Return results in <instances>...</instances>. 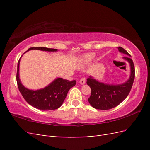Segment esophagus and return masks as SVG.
<instances>
[{"instance_id":"34e87169","label":"esophagus","mask_w":150,"mask_h":150,"mask_svg":"<svg viewBox=\"0 0 150 150\" xmlns=\"http://www.w3.org/2000/svg\"><path fill=\"white\" fill-rule=\"evenodd\" d=\"M86 82V78L85 77H82L80 79V81H79V83L81 84H84Z\"/></svg>"}]
</instances>
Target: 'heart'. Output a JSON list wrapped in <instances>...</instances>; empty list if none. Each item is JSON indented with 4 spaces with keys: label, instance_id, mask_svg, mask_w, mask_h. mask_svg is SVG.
<instances>
[{
    "label": "heart",
    "instance_id": "obj_1",
    "mask_svg": "<svg viewBox=\"0 0 150 150\" xmlns=\"http://www.w3.org/2000/svg\"><path fill=\"white\" fill-rule=\"evenodd\" d=\"M95 55L93 53H86L83 56V59L86 61H90L92 59H94Z\"/></svg>",
    "mask_w": 150,
    "mask_h": 150
}]
</instances>
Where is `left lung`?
<instances>
[{
	"label": "left lung",
	"mask_w": 150,
	"mask_h": 150,
	"mask_svg": "<svg viewBox=\"0 0 150 150\" xmlns=\"http://www.w3.org/2000/svg\"><path fill=\"white\" fill-rule=\"evenodd\" d=\"M119 51L128 56L124 59L129 63L131 74L129 79L122 84L110 85L102 83L90 77L87 79V84L91 92L88 101L95 109L107 110L117 106L128 97L132 88L135 79V67L129 54L122 47H118Z\"/></svg>",
	"instance_id": "8db88e82"
}]
</instances>
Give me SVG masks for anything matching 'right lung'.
Wrapping results in <instances>:
<instances>
[{
	"instance_id": "1",
	"label": "right lung",
	"mask_w": 150,
	"mask_h": 150,
	"mask_svg": "<svg viewBox=\"0 0 150 150\" xmlns=\"http://www.w3.org/2000/svg\"><path fill=\"white\" fill-rule=\"evenodd\" d=\"M39 50L45 52H57V49L47 48L44 47H32L28 51ZM19 59L17 64V72L16 79L18 90L27 103L33 107L41 110H53L61 106L66 97L68 91L76 84V81H68L62 78H57L52 83L43 89L38 90H30L21 84L19 79Z\"/></svg>"
}]
</instances>
